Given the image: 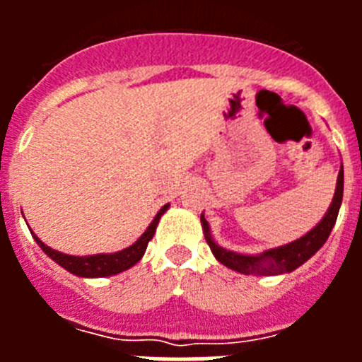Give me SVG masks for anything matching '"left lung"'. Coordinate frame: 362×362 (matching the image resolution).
I'll return each mask as SVG.
<instances>
[{"instance_id":"left-lung-1","label":"left lung","mask_w":362,"mask_h":362,"mask_svg":"<svg viewBox=\"0 0 362 362\" xmlns=\"http://www.w3.org/2000/svg\"><path fill=\"white\" fill-rule=\"evenodd\" d=\"M343 187L344 172L343 165H341V170H339L337 175V187H335L334 199H332L328 212L319 221V225L315 228H312L303 238L293 243H288V245L277 246V248H272V250H267L257 255H245L238 254V252H230L214 241L209 223H206L204 216H201L204 239L209 243L210 250L216 255L217 261L225 264V267L232 268V270L241 272V274H246V276H281V274H288V272H293L300 264L306 263L326 243L332 228H334L335 221H337L341 201H343Z\"/></svg>"}]
</instances>
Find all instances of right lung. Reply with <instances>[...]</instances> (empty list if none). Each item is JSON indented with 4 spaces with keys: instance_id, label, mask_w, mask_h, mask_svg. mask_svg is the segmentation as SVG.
Masks as SVG:
<instances>
[{
    "instance_id": "1",
    "label": "right lung",
    "mask_w": 362,
    "mask_h": 362,
    "mask_svg": "<svg viewBox=\"0 0 362 362\" xmlns=\"http://www.w3.org/2000/svg\"><path fill=\"white\" fill-rule=\"evenodd\" d=\"M168 204H165L161 210L158 212V216L153 217V221L148 225V228L145 230L141 238L137 239L132 246L124 248V250L116 252V254H95V255H86V257H78V255H69L62 254V252L52 250L50 246L45 245L43 241L32 233V238L36 239V243L40 245L41 250L49 255L50 259H54L59 267H63L65 270H69L70 274L79 277H108V276H116L119 272L129 270L130 267L139 261V259L145 255L146 246H148V241L153 238L156 233V226H158L159 219H161L163 214L166 212Z\"/></svg>"
}]
</instances>
